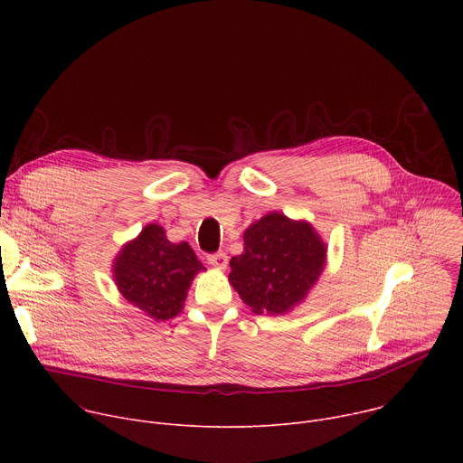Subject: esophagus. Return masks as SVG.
Wrapping results in <instances>:
<instances>
[{
    "label": "esophagus",
    "mask_w": 463,
    "mask_h": 463,
    "mask_svg": "<svg viewBox=\"0 0 463 463\" xmlns=\"http://www.w3.org/2000/svg\"><path fill=\"white\" fill-rule=\"evenodd\" d=\"M207 260H209L211 266L216 268V269H225L227 268V254L225 252H214Z\"/></svg>",
    "instance_id": "obj_1"
}]
</instances>
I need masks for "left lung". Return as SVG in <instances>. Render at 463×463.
<instances>
[{"label":"left lung","mask_w":463,"mask_h":463,"mask_svg":"<svg viewBox=\"0 0 463 463\" xmlns=\"http://www.w3.org/2000/svg\"><path fill=\"white\" fill-rule=\"evenodd\" d=\"M326 266V243L307 222L269 213L243 232L229 280L258 315H284L300 304Z\"/></svg>","instance_id":"left-lung-1"}]
</instances>
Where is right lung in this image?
Masks as SVG:
<instances>
[{"label":"right lung","instance_id":"right-lung-1","mask_svg":"<svg viewBox=\"0 0 463 463\" xmlns=\"http://www.w3.org/2000/svg\"><path fill=\"white\" fill-rule=\"evenodd\" d=\"M205 271L186 241L172 243L157 223L146 225L128 241L113 263L120 295L156 320L174 318L183 311L192 279Z\"/></svg>","mask_w":463,"mask_h":463}]
</instances>
